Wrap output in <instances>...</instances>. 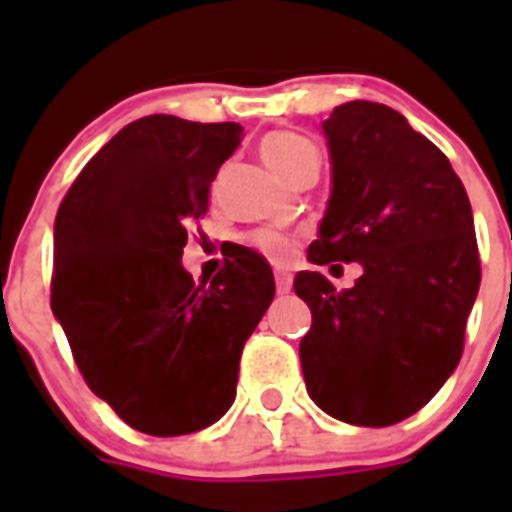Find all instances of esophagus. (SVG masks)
Returning a JSON list of instances; mask_svg holds the SVG:
<instances>
[{"label":"esophagus","mask_w":512,"mask_h":512,"mask_svg":"<svg viewBox=\"0 0 512 512\" xmlns=\"http://www.w3.org/2000/svg\"><path fill=\"white\" fill-rule=\"evenodd\" d=\"M274 282H277L279 295H287L289 289H292V274L284 269H277V274H274Z\"/></svg>","instance_id":"esophagus-1"}]
</instances>
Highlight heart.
Segmentation results:
<instances>
[{
	"label": "heart",
	"instance_id": "heart-1",
	"mask_svg": "<svg viewBox=\"0 0 512 512\" xmlns=\"http://www.w3.org/2000/svg\"><path fill=\"white\" fill-rule=\"evenodd\" d=\"M261 156L269 164V169L277 171L282 179H289L307 161H315L318 151L300 133H271L261 143ZM251 241L266 259L277 261V264L287 261L295 251V241L287 233H279V230H259V233H253Z\"/></svg>",
	"mask_w": 512,
	"mask_h": 512
}]
</instances>
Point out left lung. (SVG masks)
Listing matches in <instances>:
<instances>
[{
	"label": "left lung",
	"instance_id": "1",
	"mask_svg": "<svg viewBox=\"0 0 512 512\" xmlns=\"http://www.w3.org/2000/svg\"><path fill=\"white\" fill-rule=\"evenodd\" d=\"M323 133L333 187L307 259L364 274L343 292L320 271L295 277L312 312L302 374L320 410L384 428L418 413L461 359L479 292L472 205L449 158L387 104H341Z\"/></svg>",
	"mask_w": 512,
	"mask_h": 512
}]
</instances>
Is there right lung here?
<instances>
[{
	"label": "right lung",
	"instance_id": "obj_1",
	"mask_svg": "<svg viewBox=\"0 0 512 512\" xmlns=\"http://www.w3.org/2000/svg\"><path fill=\"white\" fill-rule=\"evenodd\" d=\"M238 122L148 115L99 148L53 225L51 307L89 390L130 428L184 436L235 400L243 346L274 300L261 253L238 246L197 287L187 225L210 205Z\"/></svg>",
	"mask_w": 512,
	"mask_h": 512
}]
</instances>
